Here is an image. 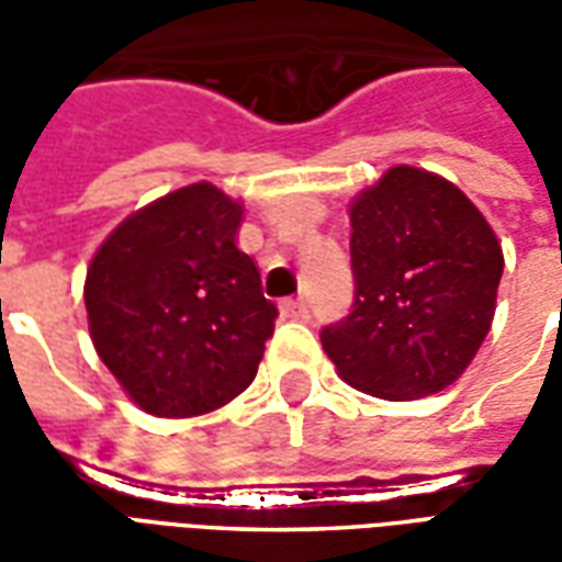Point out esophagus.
<instances>
[{"instance_id":"esophagus-1","label":"esophagus","mask_w":562,"mask_h":562,"mask_svg":"<svg viewBox=\"0 0 562 562\" xmlns=\"http://www.w3.org/2000/svg\"><path fill=\"white\" fill-rule=\"evenodd\" d=\"M280 313L282 318H292V322H301V318L310 316V310H306L304 301H292V297H289V301H282Z\"/></svg>"}]
</instances>
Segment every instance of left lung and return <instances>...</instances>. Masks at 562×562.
<instances>
[{"mask_svg": "<svg viewBox=\"0 0 562 562\" xmlns=\"http://www.w3.org/2000/svg\"><path fill=\"white\" fill-rule=\"evenodd\" d=\"M355 304L322 330L342 382L382 401L448 389L491 330L503 246L439 173L397 165L349 207Z\"/></svg>", "mask_w": 562, "mask_h": 562, "instance_id": "left-lung-1", "label": "left lung"}]
</instances>
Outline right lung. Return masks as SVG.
<instances>
[{"label":"right lung","mask_w":562,"mask_h":562,"mask_svg":"<svg viewBox=\"0 0 562 562\" xmlns=\"http://www.w3.org/2000/svg\"><path fill=\"white\" fill-rule=\"evenodd\" d=\"M240 222V201L192 183L135 210L92 256V346L144 413H213L256 379L280 313L237 249Z\"/></svg>","instance_id":"obj_1"}]
</instances>
